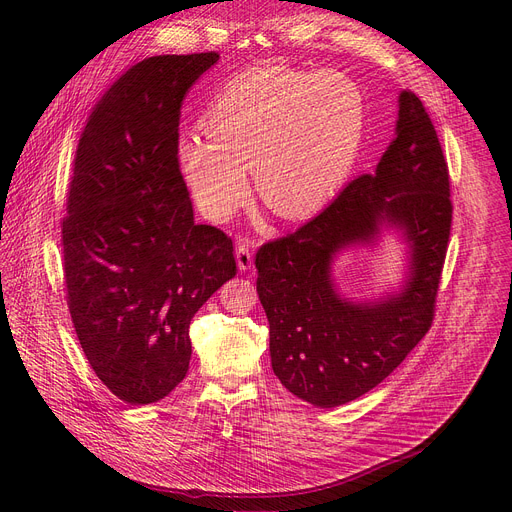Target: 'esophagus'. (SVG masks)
<instances>
[{
    "instance_id": "34e87169",
    "label": "esophagus",
    "mask_w": 512,
    "mask_h": 512,
    "mask_svg": "<svg viewBox=\"0 0 512 512\" xmlns=\"http://www.w3.org/2000/svg\"><path fill=\"white\" fill-rule=\"evenodd\" d=\"M235 257H237V265H239L241 271L251 269V265H253V249H251L249 243L241 241L237 245V249H235Z\"/></svg>"
}]
</instances>
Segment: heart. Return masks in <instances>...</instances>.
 <instances>
[{
    "mask_svg": "<svg viewBox=\"0 0 512 512\" xmlns=\"http://www.w3.org/2000/svg\"><path fill=\"white\" fill-rule=\"evenodd\" d=\"M367 105L358 85L326 70L251 68L202 117L206 137L178 143V168L200 212L225 223L249 200L283 221L320 212L356 166Z\"/></svg>",
    "mask_w": 512,
    "mask_h": 512,
    "instance_id": "obj_1",
    "label": "heart"
}]
</instances>
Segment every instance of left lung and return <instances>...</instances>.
I'll return each mask as SVG.
<instances>
[{
  "mask_svg": "<svg viewBox=\"0 0 512 512\" xmlns=\"http://www.w3.org/2000/svg\"><path fill=\"white\" fill-rule=\"evenodd\" d=\"M452 227L450 176L423 103L399 93L395 139L373 174L352 180L296 233L255 257L269 320L271 367L281 385L316 407H338L375 389L427 334ZM383 230L408 245L399 292L356 303L339 294L331 265Z\"/></svg>",
  "mask_w": 512,
  "mask_h": 512,
  "instance_id": "obj_1",
  "label": "left lung"
}]
</instances>
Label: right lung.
<instances>
[{
  "label": "right lung",
  "instance_id": "1",
  "mask_svg": "<svg viewBox=\"0 0 512 512\" xmlns=\"http://www.w3.org/2000/svg\"><path fill=\"white\" fill-rule=\"evenodd\" d=\"M216 60L137 62L79 139L62 218L66 302L91 369L129 405L156 403L184 381L190 322L237 275L233 241L194 223L176 156L182 101Z\"/></svg>",
  "mask_w": 512,
  "mask_h": 512
}]
</instances>
